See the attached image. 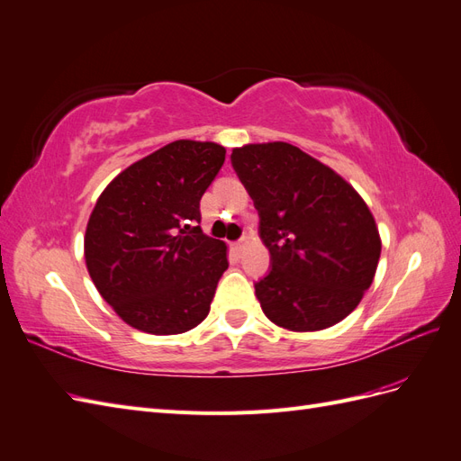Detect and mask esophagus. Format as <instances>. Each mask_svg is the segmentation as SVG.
<instances>
[{
  "instance_id": "esophagus-1",
  "label": "esophagus",
  "mask_w": 461,
  "mask_h": 461,
  "mask_svg": "<svg viewBox=\"0 0 461 461\" xmlns=\"http://www.w3.org/2000/svg\"><path fill=\"white\" fill-rule=\"evenodd\" d=\"M246 244H248V242H246V239H242V240H239V242H234V244H232V250H234L236 254H242V252H244V248H246Z\"/></svg>"
}]
</instances>
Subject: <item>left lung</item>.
I'll use <instances>...</instances> for the list:
<instances>
[{
  "label": "left lung",
  "mask_w": 461,
  "mask_h": 461,
  "mask_svg": "<svg viewBox=\"0 0 461 461\" xmlns=\"http://www.w3.org/2000/svg\"><path fill=\"white\" fill-rule=\"evenodd\" d=\"M230 160L271 256V271L256 283L264 314L301 333L339 323L363 301L382 252L363 197L333 168L285 141L236 147Z\"/></svg>",
  "instance_id": "obj_1"
}]
</instances>
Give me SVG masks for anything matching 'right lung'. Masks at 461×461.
<instances>
[{
    "instance_id": "right-lung-1",
    "label": "right lung",
    "mask_w": 461,
    "mask_h": 461,
    "mask_svg": "<svg viewBox=\"0 0 461 461\" xmlns=\"http://www.w3.org/2000/svg\"><path fill=\"white\" fill-rule=\"evenodd\" d=\"M225 153L213 141H172L122 170L98 195L85 230V264L128 326L176 335L207 318L229 267L227 244L194 225Z\"/></svg>"
}]
</instances>
